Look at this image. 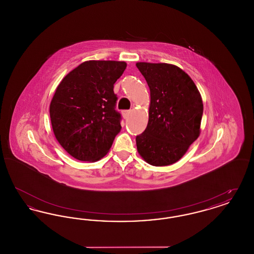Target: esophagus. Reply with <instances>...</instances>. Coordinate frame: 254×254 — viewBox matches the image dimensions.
I'll use <instances>...</instances> for the list:
<instances>
[{
	"label": "esophagus",
	"mask_w": 254,
	"mask_h": 254,
	"mask_svg": "<svg viewBox=\"0 0 254 254\" xmlns=\"http://www.w3.org/2000/svg\"><path fill=\"white\" fill-rule=\"evenodd\" d=\"M130 113H131V110H125V111H123V116H124V118H125V119L127 118V117L130 115Z\"/></svg>",
	"instance_id": "esophagus-1"
}]
</instances>
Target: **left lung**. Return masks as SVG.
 Returning a JSON list of instances; mask_svg holds the SVG:
<instances>
[{
  "label": "left lung",
  "mask_w": 254,
  "mask_h": 254,
  "mask_svg": "<svg viewBox=\"0 0 254 254\" xmlns=\"http://www.w3.org/2000/svg\"><path fill=\"white\" fill-rule=\"evenodd\" d=\"M150 90L148 123L136 137L140 156L151 166L179 161L199 137L203 101L191 78L177 65L136 63Z\"/></svg>",
  "instance_id": "8db88e82"
}]
</instances>
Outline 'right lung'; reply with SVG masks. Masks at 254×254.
Segmentation results:
<instances>
[{
    "instance_id": "1",
    "label": "right lung",
    "mask_w": 254,
    "mask_h": 254,
    "mask_svg": "<svg viewBox=\"0 0 254 254\" xmlns=\"http://www.w3.org/2000/svg\"><path fill=\"white\" fill-rule=\"evenodd\" d=\"M127 67L120 61H86L66 74L49 106L54 135L72 157L96 162L120 132L113 85Z\"/></svg>"
}]
</instances>
